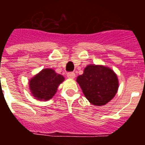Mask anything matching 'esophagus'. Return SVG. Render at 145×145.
<instances>
[{
  "label": "esophagus",
  "mask_w": 145,
  "mask_h": 145,
  "mask_svg": "<svg viewBox=\"0 0 145 145\" xmlns=\"http://www.w3.org/2000/svg\"><path fill=\"white\" fill-rule=\"evenodd\" d=\"M67 78H68L74 79L75 77V74L74 73V72H68V73H67Z\"/></svg>",
  "instance_id": "34e87169"
}]
</instances>
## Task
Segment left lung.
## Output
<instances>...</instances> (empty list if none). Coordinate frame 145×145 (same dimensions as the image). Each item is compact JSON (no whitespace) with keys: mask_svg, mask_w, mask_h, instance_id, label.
<instances>
[{"mask_svg":"<svg viewBox=\"0 0 145 145\" xmlns=\"http://www.w3.org/2000/svg\"><path fill=\"white\" fill-rule=\"evenodd\" d=\"M76 80L86 98L93 105H106L116 96L118 88L116 74L103 65H88Z\"/></svg>","mask_w":145,"mask_h":145,"instance_id":"obj_1","label":"left lung"}]
</instances>
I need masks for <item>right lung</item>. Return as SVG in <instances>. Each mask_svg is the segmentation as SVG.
I'll return each mask as SVG.
<instances>
[{"label":"right lung","instance_id":"1","mask_svg":"<svg viewBox=\"0 0 145 145\" xmlns=\"http://www.w3.org/2000/svg\"><path fill=\"white\" fill-rule=\"evenodd\" d=\"M64 80L62 75L55 72L52 69H43L29 80V89L36 99L47 101L54 96L57 88Z\"/></svg>","mask_w":145,"mask_h":145}]
</instances>
